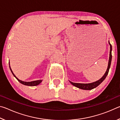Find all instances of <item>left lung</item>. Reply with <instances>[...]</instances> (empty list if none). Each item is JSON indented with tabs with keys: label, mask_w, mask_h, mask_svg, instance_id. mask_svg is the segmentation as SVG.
I'll list each match as a JSON object with an SVG mask.
<instances>
[{
	"label": "left lung",
	"mask_w": 120,
	"mask_h": 120,
	"mask_svg": "<svg viewBox=\"0 0 120 120\" xmlns=\"http://www.w3.org/2000/svg\"><path fill=\"white\" fill-rule=\"evenodd\" d=\"M109 44L110 45V52H109V64H108V67H107V69L106 72L105 73L104 76H103L100 79L96 81V82L90 83V84H80V83H75L72 82H70L71 84L74 85V86L78 87L79 88L82 89H85V90H91L93 88H95L98 86L99 84H101V82H103L105 78H106L107 74H108L109 68H110L111 66V61H112V45L109 42Z\"/></svg>",
	"instance_id": "8db88e82"
}]
</instances>
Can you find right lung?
<instances>
[{"label": "right lung", "mask_w": 120, "mask_h": 120, "mask_svg": "<svg viewBox=\"0 0 120 120\" xmlns=\"http://www.w3.org/2000/svg\"><path fill=\"white\" fill-rule=\"evenodd\" d=\"M9 68H10V69L11 70V72H12V74L14 75V76L15 77V78L17 79V80L19 81V82H21V84H23L24 85H26V86H36V85H38V84H40L41 82H42V80H35V81H33V82H23V81H22L21 80H19L18 79L17 77L15 76V75L14 74V73L12 71V70L11 69V67H10L9 66Z\"/></svg>", "instance_id": "right-lung-1"}]
</instances>
